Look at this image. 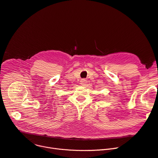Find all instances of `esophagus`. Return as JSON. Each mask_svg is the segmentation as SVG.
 <instances>
[{"mask_svg":"<svg viewBox=\"0 0 158 158\" xmlns=\"http://www.w3.org/2000/svg\"><path fill=\"white\" fill-rule=\"evenodd\" d=\"M86 83V80H85V79H81V85L84 86Z\"/></svg>","mask_w":158,"mask_h":158,"instance_id":"34e87169","label":"esophagus"}]
</instances>
